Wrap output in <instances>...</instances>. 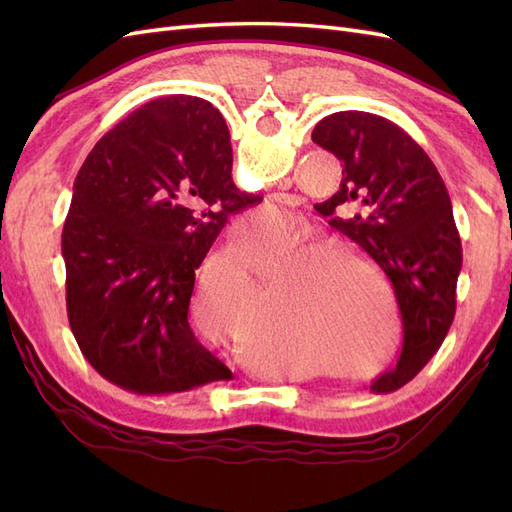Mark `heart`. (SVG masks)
I'll list each match as a JSON object with an SVG mask.
<instances>
[{
    "instance_id": "1",
    "label": "heart",
    "mask_w": 512,
    "mask_h": 512,
    "mask_svg": "<svg viewBox=\"0 0 512 512\" xmlns=\"http://www.w3.org/2000/svg\"><path fill=\"white\" fill-rule=\"evenodd\" d=\"M288 224V213L268 206L244 215L233 228L248 273L255 279L273 275L281 341L319 352L350 341L376 319V308L378 317L389 321L385 281L372 259L345 244H317L312 233L286 235ZM361 272L373 281L376 298Z\"/></svg>"
}]
</instances>
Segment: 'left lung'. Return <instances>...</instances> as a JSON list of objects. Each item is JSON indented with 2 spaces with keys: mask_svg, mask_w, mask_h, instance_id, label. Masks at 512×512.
I'll return each instance as SVG.
<instances>
[{
  "mask_svg": "<svg viewBox=\"0 0 512 512\" xmlns=\"http://www.w3.org/2000/svg\"><path fill=\"white\" fill-rule=\"evenodd\" d=\"M312 140L343 162L328 215L356 211L330 224L394 288L405 343L394 372L378 376L372 389L400 387L440 350L455 317L462 242L451 198L424 149L383 116L330 114Z\"/></svg>",
  "mask_w": 512,
  "mask_h": 512,
  "instance_id": "8db88e82",
  "label": "left lung"
}]
</instances>
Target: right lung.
I'll return each instance as SVG.
<instances>
[{
    "mask_svg": "<svg viewBox=\"0 0 512 512\" xmlns=\"http://www.w3.org/2000/svg\"><path fill=\"white\" fill-rule=\"evenodd\" d=\"M231 169L222 114L184 94L138 107L85 158L61 235L65 303L110 383L165 396L231 378L187 319L195 270L228 215L262 202Z\"/></svg>",
    "mask_w": 512,
    "mask_h": 512,
    "instance_id": "right-lung-1",
    "label": "right lung"
}]
</instances>
